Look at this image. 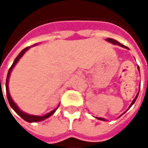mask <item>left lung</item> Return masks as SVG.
<instances>
[{
  "label": "left lung",
  "instance_id": "1",
  "mask_svg": "<svg viewBox=\"0 0 148 148\" xmlns=\"http://www.w3.org/2000/svg\"><path fill=\"white\" fill-rule=\"evenodd\" d=\"M106 40H107L108 42H110V43H113V44H117V45H119V46H121V47H123V48H126V49H128V48H127L126 46L123 45L122 43H119V42H118V41H117V40H115V39H113V38H107ZM138 69H139V67H138ZM138 93H139V92H138ZM138 93L137 94V95H136V97L134 98V100H133V102L131 103V105H130V106H129V108H130V107H131V106H132V105H134V103H135L136 99H137V98H138ZM129 108H128V109H129ZM120 116H121V115H120ZM97 119H99V120H103V121H105V119H102V118H97Z\"/></svg>",
  "mask_w": 148,
  "mask_h": 148
}]
</instances>
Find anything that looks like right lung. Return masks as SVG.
Wrapping results in <instances>:
<instances>
[{"mask_svg": "<svg viewBox=\"0 0 148 148\" xmlns=\"http://www.w3.org/2000/svg\"><path fill=\"white\" fill-rule=\"evenodd\" d=\"M29 49V47H27L25 49H24L20 53V54L16 57V58L14 59V62H13V64L11 65V66L10 67V69H9L8 71V74H7V77H6V83H5V88H6V95H7V99H8L9 101V104L10 105V107L14 110L19 115H20L23 119H25V121L29 123H34V122H38V121H42V120H44V119H46L47 118H49L53 114L54 112L56 111V110L58 109H56V110H54L51 111L50 113L49 114H47L46 115H44V116H35V115H31V114H25V112H22V111L20 110V109L17 107V105L14 104V102L13 101V99H11V97H10V95L9 93V89H8V80H9V77H10V72L12 71V69H13V67L14 66V65L17 63V62L20 60V58L25 54L26 51L28 50V49Z\"/></svg>", "mask_w": 148, "mask_h": 148, "instance_id": "1", "label": "right lung"}]
</instances>
